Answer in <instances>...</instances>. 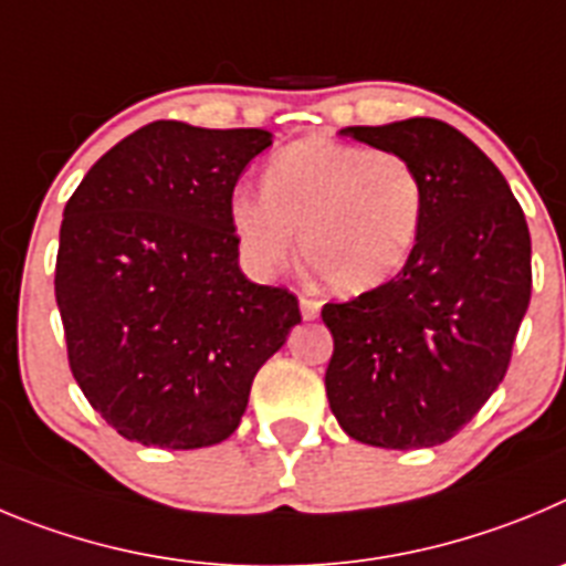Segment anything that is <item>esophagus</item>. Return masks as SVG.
Listing matches in <instances>:
<instances>
[{"label": "esophagus", "instance_id": "34e87169", "mask_svg": "<svg viewBox=\"0 0 566 566\" xmlns=\"http://www.w3.org/2000/svg\"><path fill=\"white\" fill-rule=\"evenodd\" d=\"M298 307H302V318L304 321H315L321 313V302H315V298H307V295H302L298 298Z\"/></svg>", "mask_w": 566, "mask_h": 566}]
</instances>
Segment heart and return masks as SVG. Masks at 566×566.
<instances>
[{
    "instance_id": "b5f03b06",
    "label": "heart",
    "mask_w": 566,
    "mask_h": 566,
    "mask_svg": "<svg viewBox=\"0 0 566 566\" xmlns=\"http://www.w3.org/2000/svg\"><path fill=\"white\" fill-rule=\"evenodd\" d=\"M426 217V186L406 157L304 137L264 166L262 195L237 188L228 222L242 259L271 276L302 256L329 290L360 295L403 271Z\"/></svg>"
}]
</instances>
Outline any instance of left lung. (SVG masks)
<instances>
[{
    "label": "left lung",
    "mask_w": 566,
    "mask_h": 566,
    "mask_svg": "<svg viewBox=\"0 0 566 566\" xmlns=\"http://www.w3.org/2000/svg\"><path fill=\"white\" fill-rule=\"evenodd\" d=\"M340 135L406 157L426 217L391 282L321 310L335 340L329 409L366 446H440L505 378L531 304V231L502 171L454 126L409 118Z\"/></svg>",
    "instance_id": "left-lung-1"
}]
</instances>
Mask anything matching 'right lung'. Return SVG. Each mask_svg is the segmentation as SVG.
I'll use <instances>...</instances> for the list:
<instances>
[{"instance_id":"obj_1","label":"right lung","mask_w":566,"mask_h":566,"mask_svg":"<svg viewBox=\"0 0 566 566\" xmlns=\"http://www.w3.org/2000/svg\"><path fill=\"white\" fill-rule=\"evenodd\" d=\"M264 129L155 120L112 146L64 206L55 259L73 378L140 446L228 440L262 364L302 321L239 271L228 200Z\"/></svg>"}]
</instances>
